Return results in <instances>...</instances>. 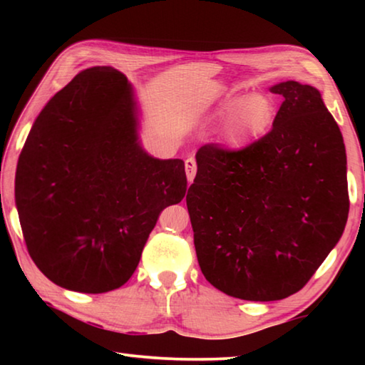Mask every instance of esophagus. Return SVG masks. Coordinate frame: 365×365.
<instances>
[{
  "label": "esophagus",
  "instance_id": "1",
  "mask_svg": "<svg viewBox=\"0 0 365 365\" xmlns=\"http://www.w3.org/2000/svg\"><path fill=\"white\" fill-rule=\"evenodd\" d=\"M185 170H187L188 182H193V178L196 175V160L193 158H188L185 160Z\"/></svg>",
  "mask_w": 365,
  "mask_h": 365
}]
</instances>
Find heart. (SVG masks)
<instances>
[{
	"label": "heart",
	"mask_w": 365,
	"mask_h": 365,
	"mask_svg": "<svg viewBox=\"0 0 365 365\" xmlns=\"http://www.w3.org/2000/svg\"><path fill=\"white\" fill-rule=\"evenodd\" d=\"M217 115H228L224 130L225 145L240 150L269 132L275 119V104L264 93H252L242 100L227 98L219 106Z\"/></svg>",
	"instance_id": "1"
}]
</instances>
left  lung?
I'll return each mask as SVG.
<instances>
[{
    "mask_svg": "<svg viewBox=\"0 0 365 365\" xmlns=\"http://www.w3.org/2000/svg\"><path fill=\"white\" fill-rule=\"evenodd\" d=\"M270 91L283 96L272 130L240 150L201 146L187 195L202 275L246 301L299 292L349 212L343 137L319 90L288 80Z\"/></svg>",
    "mask_w": 365,
    "mask_h": 365,
    "instance_id": "obj_1",
    "label": "left lung"
}]
</instances>
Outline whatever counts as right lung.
Here are the masks:
<instances>
[{
  "label": "right lung",
  "mask_w": 365,
  "mask_h": 365,
  "mask_svg": "<svg viewBox=\"0 0 365 365\" xmlns=\"http://www.w3.org/2000/svg\"><path fill=\"white\" fill-rule=\"evenodd\" d=\"M187 187L182 159H154L138 145L127 77L91 67L36 117L17 163L16 206L49 280L106 293L133 275L159 214Z\"/></svg>",
  "instance_id": "add662e5"
}]
</instances>
